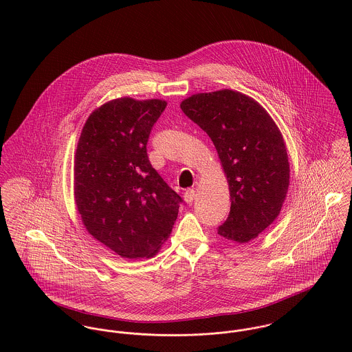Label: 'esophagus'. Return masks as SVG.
Listing matches in <instances>:
<instances>
[{
    "label": "esophagus",
    "mask_w": 352,
    "mask_h": 352,
    "mask_svg": "<svg viewBox=\"0 0 352 352\" xmlns=\"http://www.w3.org/2000/svg\"><path fill=\"white\" fill-rule=\"evenodd\" d=\"M195 197H197V194H195V190H194V188L186 190V192H184V201H187V203H192L194 199H195Z\"/></svg>",
    "instance_id": "obj_1"
}]
</instances>
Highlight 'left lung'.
Segmentation results:
<instances>
[{"mask_svg":"<svg viewBox=\"0 0 352 352\" xmlns=\"http://www.w3.org/2000/svg\"><path fill=\"white\" fill-rule=\"evenodd\" d=\"M180 108L211 138L229 183L230 212L218 234L251 241L276 219L289 190L280 130L257 101L232 89L192 95Z\"/></svg>","mask_w":352,"mask_h":352,"instance_id":"obj_1","label":"left lung"}]
</instances>
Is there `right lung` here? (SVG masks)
<instances>
[{"label": "right lung", "instance_id": "add662e5", "mask_svg": "<svg viewBox=\"0 0 352 352\" xmlns=\"http://www.w3.org/2000/svg\"><path fill=\"white\" fill-rule=\"evenodd\" d=\"M166 107L119 98L87 119L74 160V201L94 239L123 258H149L168 240L182 198L151 166L146 145Z\"/></svg>", "mask_w": 352, "mask_h": 352}]
</instances>
